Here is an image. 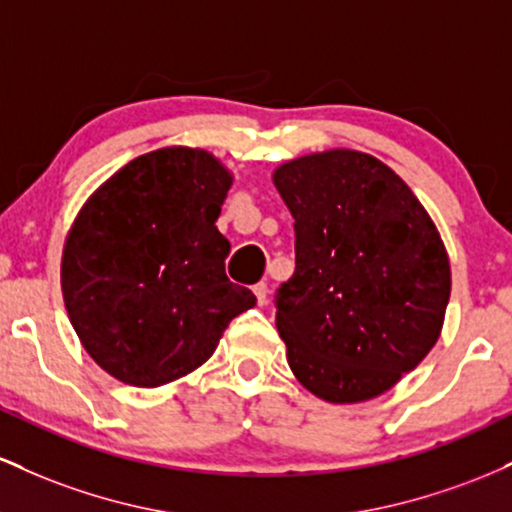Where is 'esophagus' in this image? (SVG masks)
Returning <instances> with one entry per match:
<instances>
[{
    "mask_svg": "<svg viewBox=\"0 0 512 512\" xmlns=\"http://www.w3.org/2000/svg\"><path fill=\"white\" fill-rule=\"evenodd\" d=\"M252 291H255L257 303H260V305L267 303V293H269V289H267V284H264V281H260V284L252 286Z\"/></svg>",
    "mask_w": 512,
    "mask_h": 512,
    "instance_id": "obj_1",
    "label": "esophagus"
}]
</instances>
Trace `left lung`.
Instances as JSON below:
<instances>
[{
	"label": "left lung",
	"instance_id": "obj_1",
	"mask_svg": "<svg viewBox=\"0 0 512 512\" xmlns=\"http://www.w3.org/2000/svg\"><path fill=\"white\" fill-rule=\"evenodd\" d=\"M296 219V272L276 289V330L298 383L332 404L383 395L438 342L450 262L395 170L334 149L276 168Z\"/></svg>",
	"mask_w": 512,
	"mask_h": 512
}]
</instances>
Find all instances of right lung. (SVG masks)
Returning a JSON list of instances; mask_svg holds the SVG:
<instances>
[{
    "label": "right lung",
    "instance_id": "right-lung-1",
    "mask_svg": "<svg viewBox=\"0 0 512 512\" xmlns=\"http://www.w3.org/2000/svg\"><path fill=\"white\" fill-rule=\"evenodd\" d=\"M228 187L207 151L168 146L129 161L79 211L62 252L64 305L113 378L173 383L257 303L226 276L231 245L214 223Z\"/></svg>",
    "mask_w": 512,
    "mask_h": 512
}]
</instances>
